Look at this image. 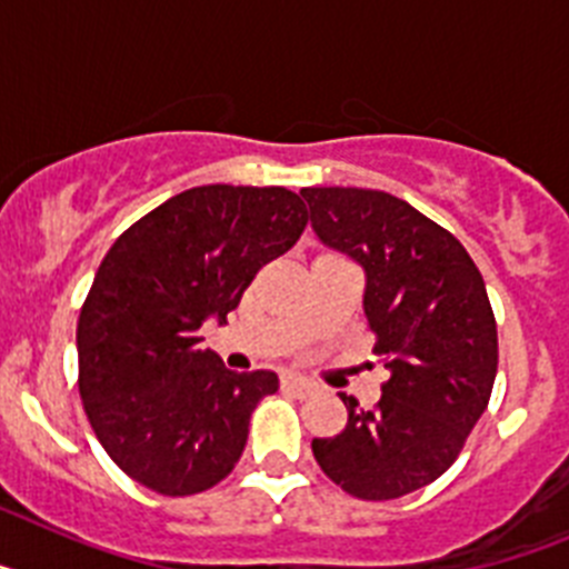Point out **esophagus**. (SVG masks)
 Wrapping results in <instances>:
<instances>
[{
    "label": "esophagus",
    "instance_id": "34e87169",
    "mask_svg": "<svg viewBox=\"0 0 569 569\" xmlns=\"http://www.w3.org/2000/svg\"><path fill=\"white\" fill-rule=\"evenodd\" d=\"M281 390H288V393L299 396V399H305V396L316 393V385L310 379H305V376H281Z\"/></svg>",
    "mask_w": 569,
    "mask_h": 569
}]
</instances>
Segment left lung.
<instances>
[{
    "label": "left lung",
    "instance_id": "obj_1",
    "mask_svg": "<svg viewBox=\"0 0 569 569\" xmlns=\"http://www.w3.org/2000/svg\"><path fill=\"white\" fill-rule=\"evenodd\" d=\"M301 196L319 239L365 268L367 328L390 370L370 410L341 396L345 430L313 439V456L356 499H401L447 472L487 410L499 333L485 279L461 241L405 199L365 188Z\"/></svg>",
    "mask_w": 569,
    "mask_h": 569
}]
</instances>
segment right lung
Wrapping results in <instances>:
<instances>
[{
  "label": "right lung",
  "instance_id": "right-lung-1",
  "mask_svg": "<svg viewBox=\"0 0 569 569\" xmlns=\"http://www.w3.org/2000/svg\"><path fill=\"white\" fill-rule=\"evenodd\" d=\"M305 224L308 208L288 188L202 184L113 241L79 313V396L130 479L176 499L230 476L279 379L228 370L199 330L222 321Z\"/></svg>",
  "mask_w": 569,
  "mask_h": 569
}]
</instances>
